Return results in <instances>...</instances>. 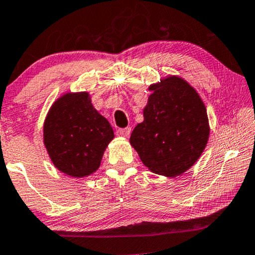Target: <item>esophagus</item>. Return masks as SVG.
Wrapping results in <instances>:
<instances>
[{"label": "esophagus", "mask_w": 255, "mask_h": 255, "mask_svg": "<svg viewBox=\"0 0 255 255\" xmlns=\"http://www.w3.org/2000/svg\"><path fill=\"white\" fill-rule=\"evenodd\" d=\"M117 134L119 136H124V137H127V136L130 135V128H119L117 130Z\"/></svg>", "instance_id": "esophagus-1"}]
</instances>
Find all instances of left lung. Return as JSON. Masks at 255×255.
I'll use <instances>...</instances> for the list:
<instances>
[{
    "mask_svg": "<svg viewBox=\"0 0 255 255\" xmlns=\"http://www.w3.org/2000/svg\"><path fill=\"white\" fill-rule=\"evenodd\" d=\"M144 120L130 144L153 173L177 177L199 159L209 137L207 110L196 91L179 77L151 85Z\"/></svg>",
    "mask_w": 255,
    "mask_h": 255,
    "instance_id": "left-lung-1",
    "label": "left lung"
}]
</instances>
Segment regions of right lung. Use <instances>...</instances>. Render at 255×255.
I'll return each mask as SVG.
<instances>
[{
  "instance_id": "obj_1",
  "label": "right lung",
  "mask_w": 255,
  "mask_h": 255,
  "mask_svg": "<svg viewBox=\"0 0 255 255\" xmlns=\"http://www.w3.org/2000/svg\"><path fill=\"white\" fill-rule=\"evenodd\" d=\"M114 137L109 121L93 109L88 93H68L49 110L44 142L53 164L71 177H85L99 167Z\"/></svg>"
}]
</instances>
